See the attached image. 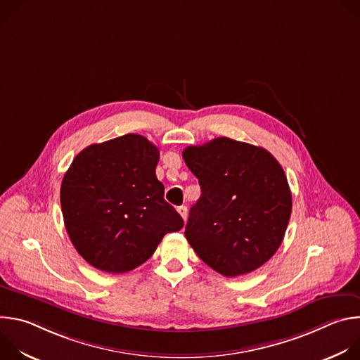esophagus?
<instances>
[{"label": "esophagus", "mask_w": 360, "mask_h": 360, "mask_svg": "<svg viewBox=\"0 0 360 360\" xmlns=\"http://www.w3.org/2000/svg\"><path fill=\"white\" fill-rule=\"evenodd\" d=\"M178 212H179V215L184 218V221H185L186 217H188V208L185 207V205H182V207H178Z\"/></svg>", "instance_id": "obj_1"}]
</instances>
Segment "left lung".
Instances as JSON below:
<instances>
[{
    "label": "left lung",
    "mask_w": 360,
    "mask_h": 360,
    "mask_svg": "<svg viewBox=\"0 0 360 360\" xmlns=\"http://www.w3.org/2000/svg\"><path fill=\"white\" fill-rule=\"evenodd\" d=\"M182 157L200 185L185 228L189 245L228 278L261 268L279 249L292 212L281 164L265 148L226 136L188 146Z\"/></svg>",
    "instance_id": "1"
}]
</instances>
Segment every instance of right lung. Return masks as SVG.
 <instances>
[{
    "instance_id": "obj_1",
    "label": "right lung",
    "mask_w": 360,
    "mask_h": 360,
    "mask_svg": "<svg viewBox=\"0 0 360 360\" xmlns=\"http://www.w3.org/2000/svg\"><path fill=\"white\" fill-rule=\"evenodd\" d=\"M160 149L127 134L82 149L61 184V210L68 236L82 258L108 274L146 262L184 219L164 199L155 175Z\"/></svg>"
}]
</instances>
